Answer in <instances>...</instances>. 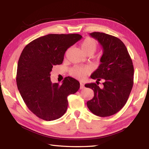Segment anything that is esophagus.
I'll use <instances>...</instances> for the list:
<instances>
[{
  "mask_svg": "<svg viewBox=\"0 0 149 149\" xmlns=\"http://www.w3.org/2000/svg\"><path fill=\"white\" fill-rule=\"evenodd\" d=\"M84 84H83V83H80V89L81 90H83V89H84Z\"/></svg>",
  "mask_w": 149,
  "mask_h": 149,
  "instance_id": "1",
  "label": "esophagus"
}]
</instances>
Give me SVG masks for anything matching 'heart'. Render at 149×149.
<instances>
[{
  "label": "heart",
  "mask_w": 149,
  "mask_h": 149,
  "mask_svg": "<svg viewBox=\"0 0 149 149\" xmlns=\"http://www.w3.org/2000/svg\"><path fill=\"white\" fill-rule=\"evenodd\" d=\"M81 49L83 52L86 54L88 53L93 54L97 49V45L95 41L91 38H86L81 45ZM89 73V69L87 67H84V66H75L74 68L70 70V74L75 78L79 79H82L84 77H86Z\"/></svg>",
  "instance_id": "obj_1"
}]
</instances>
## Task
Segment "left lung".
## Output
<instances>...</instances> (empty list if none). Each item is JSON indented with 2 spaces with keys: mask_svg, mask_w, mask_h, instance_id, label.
<instances>
[{
  "mask_svg": "<svg viewBox=\"0 0 149 149\" xmlns=\"http://www.w3.org/2000/svg\"><path fill=\"white\" fill-rule=\"evenodd\" d=\"M90 35L103 50L101 63L90 77L97 79V84L103 79L104 86L100 88L97 84H85L94 91L87 106L94 115L109 116L118 112L127 102L133 86V65L125 45L118 38L100 32Z\"/></svg>",
  "mask_w": 149,
  "mask_h": 149,
  "instance_id": "1",
  "label": "left lung"
}]
</instances>
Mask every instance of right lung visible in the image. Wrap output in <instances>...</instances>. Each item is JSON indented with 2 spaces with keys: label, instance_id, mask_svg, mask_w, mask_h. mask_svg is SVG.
I'll list each match as a JSON object with an SVG mask.
<instances>
[{
  "label": "right lung",
  "instance_id": "obj_1",
  "mask_svg": "<svg viewBox=\"0 0 149 149\" xmlns=\"http://www.w3.org/2000/svg\"><path fill=\"white\" fill-rule=\"evenodd\" d=\"M82 38L78 34H50L27 45L18 59L17 84L25 104L38 118L47 121L59 118L66 111L67 97L76 93L79 82L66 77L62 84L52 83L50 72L61 64L70 47Z\"/></svg>",
  "mask_w": 149,
  "mask_h": 149
}]
</instances>
